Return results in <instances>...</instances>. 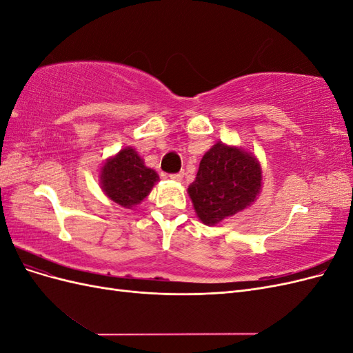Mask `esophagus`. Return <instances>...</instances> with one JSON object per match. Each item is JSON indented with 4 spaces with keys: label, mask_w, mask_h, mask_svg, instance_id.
I'll return each mask as SVG.
<instances>
[{
    "label": "esophagus",
    "mask_w": 353,
    "mask_h": 353,
    "mask_svg": "<svg viewBox=\"0 0 353 353\" xmlns=\"http://www.w3.org/2000/svg\"><path fill=\"white\" fill-rule=\"evenodd\" d=\"M169 178L172 179V181H176V183H183L184 174H183V172H179V174H172V175H169Z\"/></svg>",
    "instance_id": "obj_1"
}]
</instances>
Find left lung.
I'll list each match as a JSON object with an SVG mask.
<instances>
[{"mask_svg": "<svg viewBox=\"0 0 353 353\" xmlns=\"http://www.w3.org/2000/svg\"><path fill=\"white\" fill-rule=\"evenodd\" d=\"M262 190L259 159L244 147L213 144L188 185L197 218L213 227L250 208Z\"/></svg>", "mask_w": 353, "mask_h": 353, "instance_id": "obj_1", "label": "left lung"}]
</instances>
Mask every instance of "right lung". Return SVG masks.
Masks as SVG:
<instances>
[{"label":"right lung","instance_id":"1","mask_svg":"<svg viewBox=\"0 0 353 353\" xmlns=\"http://www.w3.org/2000/svg\"><path fill=\"white\" fill-rule=\"evenodd\" d=\"M157 181L156 170L147 168L143 157L132 147H125L105 159L99 174L103 193L125 209H134L140 205L150 194Z\"/></svg>","mask_w":353,"mask_h":353}]
</instances>
